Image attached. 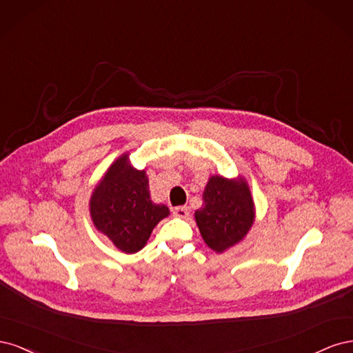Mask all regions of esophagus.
<instances>
[{"label":"esophagus","mask_w":353,"mask_h":353,"mask_svg":"<svg viewBox=\"0 0 353 353\" xmlns=\"http://www.w3.org/2000/svg\"><path fill=\"white\" fill-rule=\"evenodd\" d=\"M174 216L176 218H187L188 216V208L187 206H178L172 209Z\"/></svg>","instance_id":"obj_1"}]
</instances>
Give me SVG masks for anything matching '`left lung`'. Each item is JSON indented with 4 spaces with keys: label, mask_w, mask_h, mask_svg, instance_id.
Wrapping results in <instances>:
<instances>
[{
    "label": "left lung",
    "mask_w": 353,
    "mask_h": 353,
    "mask_svg": "<svg viewBox=\"0 0 353 353\" xmlns=\"http://www.w3.org/2000/svg\"><path fill=\"white\" fill-rule=\"evenodd\" d=\"M196 222L212 250L221 253L239 243L253 223L248 184L212 176L203 193V208L196 210Z\"/></svg>",
    "instance_id": "left-lung-1"
}]
</instances>
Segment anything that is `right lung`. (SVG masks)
Returning a JSON list of instances; mask_svg holds the SVG:
<instances>
[{"mask_svg":"<svg viewBox=\"0 0 353 353\" xmlns=\"http://www.w3.org/2000/svg\"><path fill=\"white\" fill-rule=\"evenodd\" d=\"M90 206L94 225L125 253L141 250L157 222L169 215L165 205L152 201L145 172L132 169L128 156L110 166Z\"/></svg>","mask_w":353,"mask_h":353,"instance_id":"right-lung-1","label":"right lung"}]
</instances>
